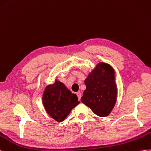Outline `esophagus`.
<instances>
[{
	"instance_id": "34e87169",
	"label": "esophagus",
	"mask_w": 151,
	"mask_h": 151,
	"mask_svg": "<svg viewBox=\"0 0 151 151\" xmlns=\"http://www.w3.org/2000/svg\"><path fill=\"white\" fill-rule=\"evenodd\" d=\"M76 95H77V96H78V99L80 100V99H81V93H80V92H77V93H76Z\"/></svg>"
}]
</instances>
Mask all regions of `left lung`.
Instances as JSON below:
<instances>
[{
    "label": "left lung",
    "mask_w": 151,
    "mask_h": 151,
    "mask_svg": "<svg viewBox=\"0 0 151 151\" xmlns=\"http://www.w3.org/2000/svg\"><path fill=\"white\" fill-rule=\"evenodd\" d=\"M85 84L86 89L81 101L99 116L109 115L117 96L113 69L108 64L99 63L85 80Z\"/></svg>",
    "instance_id": "1"
}]
</instances>
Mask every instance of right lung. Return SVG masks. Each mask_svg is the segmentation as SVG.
I'll use <instances>...</instances> for the list:
<instances>
[{
    "instance_id": "obj_1",
    "label": "right lung",
    "mask_w": 151,
    "mask_h": 151,
    "mask_svg": "<svg viewBox=\"0 0 151 151\" xmlns=\"http://www.w3.org/2000/svg\"><path fill=\"white\" fill-rule=\"evenodd\" d=\"M42 100L47 113L58 122L64 120L70 111L80 103L76 95L72 93L58 81L45 88Z\"/></svg>"
}]
</instances>
